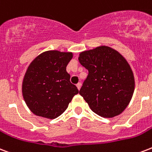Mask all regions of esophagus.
<instances>
[{"mask_svg":"<svg viewBox=\"0 0 152 152\" xmlns=\"http://www.w3.org/2000/svg\"><path fill=\"white\" fill-rule=\"evenodd\" d=\"M76 87H77V88H78V90H80V87H81V84H80V83H78V84H76Z\"/></svg>","mask_w":152,"mask_h":152,"instance_id":"1","label":"esophagus"}]
</instances>
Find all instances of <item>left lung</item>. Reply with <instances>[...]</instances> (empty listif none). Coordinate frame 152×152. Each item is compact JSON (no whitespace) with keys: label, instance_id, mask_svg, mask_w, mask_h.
I'll return each mask as SVG.
<instances>
[{"label":"left lung","instance_id":"obj_1","mask_svg":"<svg viewBox=\"0 0 152 152\" xmlns=\"http://www.w3.org/2000/svg\"><path fill=\"white\" fill-rule=\"evenodd\" d=\"M88 70L80 94L92 112L104 118L121 114L132 98L134 74L119 52L108 46L84 51L78 58Z\"/></svg>","mask_w":152,"mask_h":152}]
</instances>
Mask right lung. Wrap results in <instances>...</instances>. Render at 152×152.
<instances>
[{"label":"right lung","mask_w":152,"mask_h":152,"mask_svg":"<svg viewBox=\"0 0 152 152\" xmlns=\"http://www.w3.org/2000/svg\"><path fill=\"white\" fill-rule=\"evenodd\" d=\"M72 53L57 50L40 53L30 63L22 82V95L30 111L56 119L68 107L79 90L70 82L66 67Z\"/></svg>","instance_id":"add662e5"}]
</instances>
